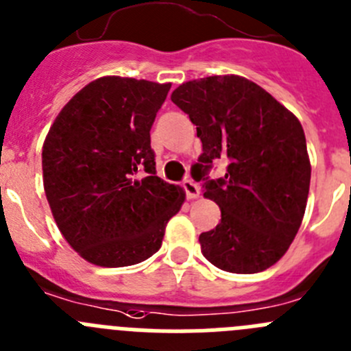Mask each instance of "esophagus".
I'll list each match as a JSON object with an SVG mask.
<instances>
[{"label":"esophagus","instance_id":"obj_1","mask_svg":"<svg viewBox=\"0 0 351 351\" xmlns=\"http://www.w3.org/2000/svg\"><path fill=\"white\" fill-rule=\"evenodd\" d=\"M182 188H184L186 197H188L189 200H195V198L200 197V188H198L197 182L191 181V179H186V181L182 182Z\"/></svg>","mask_w":351,"mask_h":351}]
</instances>
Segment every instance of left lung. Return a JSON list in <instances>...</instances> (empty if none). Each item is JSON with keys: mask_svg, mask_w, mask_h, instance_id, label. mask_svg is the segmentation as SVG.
<instances>
[{"mask_svg": "<svg viewBox=\"0 0 351 351\" xmlns=\"http://www.w3.org/2000/svg\"><path fill=\"white\" fill-rule=\"evenodd\" d=\"M170 99L197 125L204 153L191 176L221 208V223L198 239L202 254L224 271H265L287 252L306 208L311 165L300 120L237 75L186 82ZM215 159L227 173L208 180Z\"/></svg>", "mask_w": 351, "mask_h": 351, "instance_id": "8db88e82", "label": "left lung"}]
</instances>
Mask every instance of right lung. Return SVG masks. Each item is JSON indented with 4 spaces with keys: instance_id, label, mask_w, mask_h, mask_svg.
Here are the masks:
<instances>
[{
    "instance_id": "add662e5",
    "label": "right lung",
    "mask_w": 351,
    "mask_h": 351,
    "mask_svg": "<svg viewBox=\"0 0 351 351\" xmlns=\"http://www.w3.org/2000/svg\"><path fill=\"white\" fill-rule=\"evenodd\" d=\"M170 83L102 76L71 99L43 144L45 195L92 265H137L162 247L184 189L156 176L149 130Z\"/></svg>"
}]
</instances>
